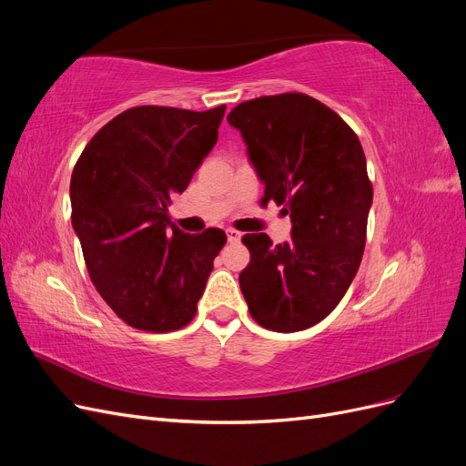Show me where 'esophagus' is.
Here are the masks:
<instances>
[{"label":"esophagus","instance_id":"34e87169","mask_svg":"<svg viewBox=\"0 0 466 466\" xmlns=\"http://www.w3.org/2000/svg\"><path fill=\"white\" fill-rule=\"evenodd\" d=\"M228 241L229 243H238V241H241V233L235 231V229H228Z\"/></svg>","mask_w":466,"mask_h":466}]
</instances>
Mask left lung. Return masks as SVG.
Segmentation results:
<instances>
[{
	"mask_svg": "<svg viewBox=\"0 0 466 466\" xmlns=\"http://www.w3.org/2000/svg\"><path fill=\"white\" fill-rule=\"evenodd\" d=\"M228 122L241 132L264 202L284 204L291 219L286 243L243 237L250 262L238 284L248 311L268 330H305L340 303L361 262L373 204L361 144L334 110L303 93L245 101Z\"/></svg>",
	"mask_w": 466,
	"mask_h": 466,
	"instance_id": "8db88e82",
	"label": "left lung"
}]
</instances>
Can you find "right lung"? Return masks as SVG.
<instances>
[{"label":"right lung","instance_id":"right-lung-1","mask_svg":"<svg viewBox=\"0 0 466 466\" xmlns=\"http://www.w3.org/2000/svg\"><path fill=\"white\" fill-rule=\"evenodd\" d=\"M223 112L130 108L93 136L74 168L72 225L91 281L134 329L188 324L228 241L221 229L190 235L168 219V204L216 146Z\"/></svg>","mask_w":466,"mask_h":466}]
</instances>
